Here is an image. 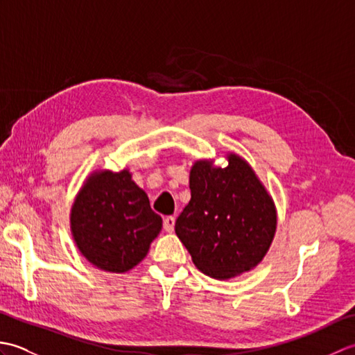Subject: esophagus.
Wrapping results in <instances>:
<instances>
[{
  "mask_svg": "<svg viewBox=\"0 0 355 355\" xmlns=\"http://www.w3.org/2000/svg\"><path fill=\"white\" fill-rule=\"evenodd\" d=\"M163 227L168 233L173 232V227H175V218L173 216H166L164 221H163Z\"/></svg>",
  "mask_w": 355,
  "mask_h": 355,
  "instance_id": "1",
  "label": "esophagus"
}]
</instances>
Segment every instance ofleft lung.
<instances>
[{"instance_id":"8db88e82","label":"left lung","mask_w":355,"mask_h":355,"mask_svg":"<svg viewBox=\"0 0 355 355\" xmlns=\"http://www.w3.org/2000/svg\"><path fill=\"white\" fill-rule=\"evenodd\" d=\"M227 166L197 160L189 173L191 201L175 233L202 273L224 281L254 268L273 243L275 201L253 168L235 153Z\"/></svg>"}]
</instances>
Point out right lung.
I'll return each mask as SVG.
<instances>
[{
	"label": "right lung",
	"mask_w": 355,
	"mask_h": 355,
	"mask_svg": "<svg viewBox=\"0 0 355 355\" xmlns=\"http://www.w3.org/2000/svg\"><path fill=\"white\" fill-rule=\"evenodd\" d=\"M162 223L130 169L94 171L70 212L71 236L79 252L93 266L111 273H125L141 262Z\"/></svg>",
	"instance_id": "right-lung-1"
}]
</instances>
